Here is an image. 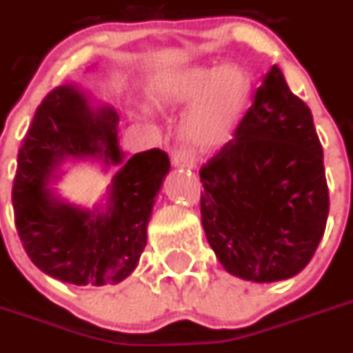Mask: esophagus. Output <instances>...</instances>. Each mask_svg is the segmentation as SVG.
<instances>
[{
	"label": "esophagus",
	"instance_id": "1",
	"mask_svg": "<svg viewBox=\"0 0 353 353\" xmlns=\"http://www.w3.org/2000/svg\"><path fill=\"white\" fill-rule=\"evenodd\" d=\"M173 165H174V168H185V170H194V162H192L191 159H188L183 152H174Z\"/></svg>",
	"mask_w": 353,
	"mask_h": 353
}]
</instances>
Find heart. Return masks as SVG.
<instances>
[{"label": "heart", "instance_id": "1", "mask_svg": "<svg viewBox=\"0 0 353 353\" xmlns=\"http://www.w3.org/2000/svg\"><path fill=\"white\" fill-rule=\"evenodd\" d=\"M252 96V77L239 64L191 65L162 78L155 89L161 108H188L182 137L196 150L230 139Z\"/></svg>", "mask_w": 353, "mask_h": 353}]
</instances>
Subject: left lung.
<instances>
[{
    "mask_svg": "<svg viewBox=\"0 0 353 353\" xmlns=\"http://www.w3.org/2000/svg\"><path fill=\"white\" fill-rule=\"evenodd\" d=\"M200 179L203 230L230 275L276 282L309 264L328 216L323 150L311 110L279 65Z\"/></svg>",
    "mask_w": 353,
    "mask_h": 353,
    "instance_id": "left-lung-1",
    "label": "left lung"
}]
</instances>
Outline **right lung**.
Masks as SVG:
<instances>
[{
    "label": "right lung",
    "mask_w": 353,
    "mask_h": 353,
    "mask_svg": "<svg viewBox=\"0 0 353 353\" xmlns=\"http://www.w3.org/2000/svg\"><path fill=\"white\" fill-rule=\"evenodd\" d=\"M117 123L114 107L92 105L73 83L60 85L39 105L17 155L12 203L23 246L39 270L68 284H117L137 268L170 171V159L157 148L126 159ZM87 158L118 170L92 210L50 185L65 163Z\"/></svg>",
    "instance_id": "add662e5"
}]
</instances>
